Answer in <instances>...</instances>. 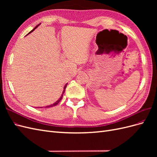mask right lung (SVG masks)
I'll use <instances>...</instances> for the list:
<instances>
[{
	"label": "right lung",
	"instance_id": "obj_1",
	"mask_svg": "<svg viewBox=\"0 0 157 157\" xmlns=\"http://www.w3.org/2000/svg\"><path fill=\"white\" fill-rule=\"evenodd\" d=\"M40 24V23H39V25H37L35 28H34V29H33V30H31L29 33H28V34L27 35H29V34H30V33H32L33 31H34L35 29H36V28H37V27L38 26H39V25ZM67 84H66L65 85V86H64V88H63V93H62V94H61V96H60V98L58 99V100H57L55 103H54L53 104H52V105H48V106H46L45 107H54V106H56V105H58V104L59 103V101H61V99H62V97H63V94H64V92H65V88H66V87H67ZM38 108H42V107H38Z\"/></svg>",
	"mask_w": 157,
	"mask_h": 157
}]
</instances>
